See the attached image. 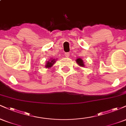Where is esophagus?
Returning a JSON list of instances; mask_svg holds the SVG:
<instances>
[{
    "label": "esophagus",
    "mask_w": 126,
    "mask_h": 126,
    "mask_svg": "<svg viewBox=\"0 0 126 126\" xmlns=\"http://www.w3.org/2000/svg\"><path fill=\"white\" fill-rule=\"evenodd\" d=\"M69 56H70V54H69V53H65V56H66V57H69Z\"/></svg>",
    "instance_id": "1"
}]
</instances>
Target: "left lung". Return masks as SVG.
Instances as JSON below:
<instances>
[{"label": "left lung", "instance_id": "left-lung-1", "mask_svg": "<svg viewBox=\"0 0 126 126\" xmlns=\"http://www.w3.org/2000/svg\"><path fill=\"white\" fill-rule=\"evenodd\" d=\"M76 63H77L78 64H79L80 66H82V67H84V66H85L84 62H83V60H82V59L78 58L76 60Z\"/></svg>", "mask_w": 126, "mask_h": 126}]
</instances>
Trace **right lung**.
I'll return each mask as SVG.
<instances>
[{"label": "right lung", "instance_id": "add662e5", "mask_svg": "<svg viewBox=\"0 0 126 126\" xmlns=\"http://www.w3.org/2000/svg\"><path fill=\"white\" fill-rule=\"evenodd\" d=\"M55 62H56V60H55V59H51L49 61H48L47 63H46L45 67L48 68V69L49 68H51V67L53 66V65L54 64Z\"/></svg>", "mask_w": 126, "mask_h": 126}]
</instances>
